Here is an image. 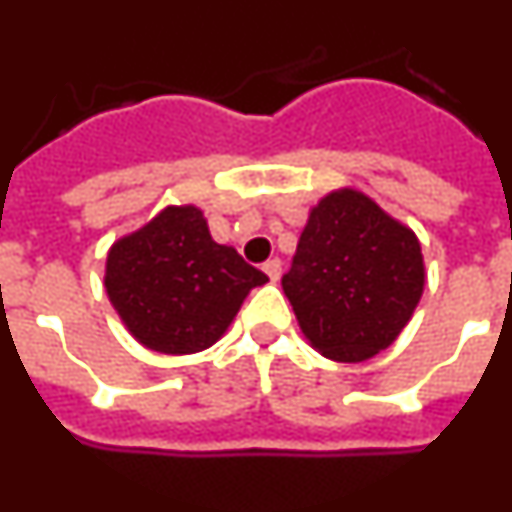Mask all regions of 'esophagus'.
I'll return each instance as SVG.
<instances>
[{
    "label": "esophagus",
    "instance_id": "1",
    "mask_svg": "<svg viewBox=\"0 0 512 512\" xmlns=\"http://www.w3.org/2000/svg\"><path fill=\"white\" fill-rule=\"evenodd\" d=\"M264 271H266V277H269L271 282H277V279L282 277V261H279V259H269L264 264Z\"/></svg>",
    "mask_w": 512,
    "mask_h": 512
}]
</instances>
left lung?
<instances>
[{
  "instance_id": "1",
  "label": "left lung",
  "mask_w": 512,
  "mask_h": 512,
  "mask_svg": "<svg viewBox=\"0 0 512 512\" xmlns=\"http://www.w3.org/2000/svg\"><path fill=\"white\" fill-rule=\"evenodd\" d=\"M425 284L410 228L356 189L312 207L282 287L307 341L325 359L356 364L390 346Z\"/></svg>"
}]
</instances>
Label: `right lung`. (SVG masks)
<instances>
[{
	"label": "right lung",
	"mask_w": 512,
	"mask_h": 512,
	"mask_svg": "<svg viewBox=\"0 0 512 512\" xmlns=\"http://www.w3.org/2000/svg\"><path fill=\"white\" fill-rule=\"evenodd\" d=\"M269 282L212 241L202 210L166 207L107 253L104 289L128 330L158 354H197L233 323L253 287Z\"/></svg>",
	"instance_id": "1"
}]
</instances>
